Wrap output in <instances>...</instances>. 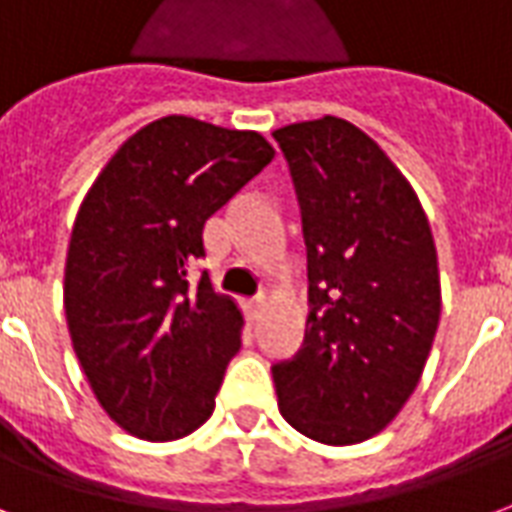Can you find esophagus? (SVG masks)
Masks as SVG:
<instances>
[{
	"label": "esophagus",
	"instance_id": "1",
	"mask_svg": "<svg viewBox=\"0 0 512 512\" xmlns=\"http://www.w3.org/2000/svg\"><path fill=\"white\" fill-rule=\"evenodd\" d=\"M261 308H264V297H253V300L245 302V311H248V319H251V322L259 319Z\"/></svg>",
	"mask_w": 512,
	"mask_h": 512
}]
</instances>
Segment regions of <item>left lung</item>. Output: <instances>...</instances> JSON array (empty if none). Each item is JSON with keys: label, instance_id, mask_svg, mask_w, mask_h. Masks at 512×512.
Masks as SVG:
<instances>
[{"label": "left lung", "instance_id": "left-lung-1", "mask_svg": "<svg viewBox=\"0 0 512 512\" xmlns=\"http://www.w3.org/2000/svg\"><path fill=\"white\" fill-rule=\"evenodd\" d=\"M308 245L305 341L272 365L283 420L313 442L357 445L393 423L431 354L442 283L409 179L341 117L278 128Z\"/></svg>", "mask_w": 512, "mask_h": 512}]
</instances>
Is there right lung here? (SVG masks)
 <instances>
[{"instance_id":"add662e5","label":"right lung","mask_w":512,"mask_h":512,"mask_svg":"<svg viewBox=\"0 0 512 512\" xmlns=\"http://www.w3.org/2000/svg\"><path fill=\"white\" fill-rule=\"evenodd\" d=\"M275 147L256 130L160 117L108 158L78 207L65 261V319L103 412L128 434L171 442L210 420L242 311L190 286L204 223Z\"/></svg>"}]
</instances>
